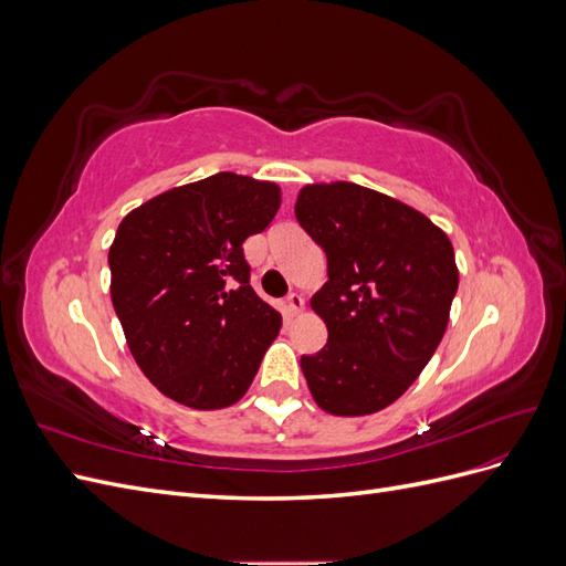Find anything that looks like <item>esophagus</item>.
<instances>
[{"label":"esophagus","mask_w":566,"mask_h":566,"mask_svg":"<svg viewBox=\"0 0 566 566\" xmlns=\"http://www.w3.org/2000/svg\"><path fill=\"white\" fill-rule=\"evenodd\" d=\"M304 312V300L297 293H290L285 297V314L287 316H300Z\"/></svg>","instance_id":"1"}]
</instances>
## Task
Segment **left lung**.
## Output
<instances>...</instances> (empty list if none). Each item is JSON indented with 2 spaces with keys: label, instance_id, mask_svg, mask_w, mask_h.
<instances>
[{
  "label": "left lung",
  "instance_id": "left-lung-1",
  "mask_svg": "<svg viewBox=\"0 0 566 566\" xmlns=\"http://www.w3.org/2000/svg\"><path fill=\"white\" fill-rule=\"evenodd\" d=\"M295 217L328 256V281L312 297L328 342L302 356L306 385L325 413H378L418 380L447 333L453 245L410 205L352 181L302 186Z\"/></svg>",
  "mask_w": 566,
  "mask_h": 566
}]
</instances>
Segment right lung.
Listing matches in <instances>:
<instances>
[{
	"mask_svg": "<svg viewBox=\"0 0 566 566\" xmlns=\"http://www.w3.org/2000/svg\"><path fill=\"white\" fill-rule=\"evenodd\" d=\"M281 208V186L219 172L175 186L119 221L111 300L136 366L165 397L217 410L243 399L281 314L243 256Z\"/></svg>",
	"mask_w": 566,
	"mask_h": 566,
	"instance_id": "right-lung-1",
	"label": "right lung"
}]
</instances>
